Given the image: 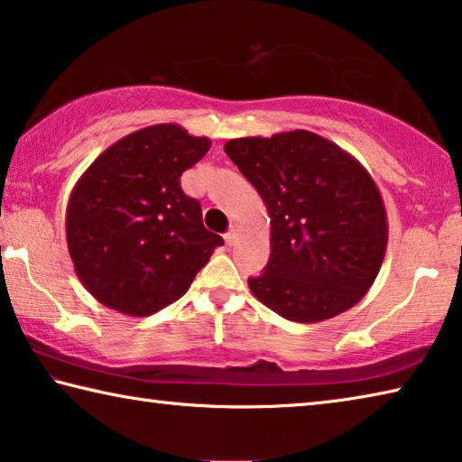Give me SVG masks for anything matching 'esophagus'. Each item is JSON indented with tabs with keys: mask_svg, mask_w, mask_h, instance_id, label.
<instances>
[{
	"mask_svg": "<svg viewBox=\"0 0 462 462\" xmlns=\"http://www.w3.org/2000/svg\"><path fill=\"white\" fill-rule=\"evenodd\" d=\"M238 236H240V228H238V224H234V226H230V230L226 232V245L228 246H234L238 242Z\"/></svg>",
	"mask_w": 462,
	"mask_h": 462,
	"instance_id": "esophagus-1",
	"label": "esophagus"
}]
</instances>
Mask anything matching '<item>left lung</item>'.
Masks as SVG:
<instances>
[{"label": "left lung", "instance_id": "obj_1", "mask_svg": "<svg viewBox=\"0 0 462 462\" xmlns=\"http://www.w3.org/2000/svg\"><path fill=\"white\" fill-rule=\"evenodd\" d=\"M267 206L271 259L253 295L291 322H324L363 300L387 250V212L361 162L308 130L224 144Z\"/></svg>", "mask_w": 462, "mask_h": 462}]
</instances>
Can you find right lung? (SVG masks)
Masks as SVG:
<instances>
[{"mask_svg": "<svg viewBox=\"0 0 462 462\" xmlns=\"http://www.w3.org/2000/svg\"><path fill=\"white\" fill-rule=\"evenodd\" d=\"M212 146L177 124H154L106 148L75 183L67 246L83 287L106 308L144 318L177 301L224 245L206 230L183 171Z\"/></svg>", "mask_w": 462, "mask_h": 462, "instance_id": "1", "label": "right lung"}]
</instances>
